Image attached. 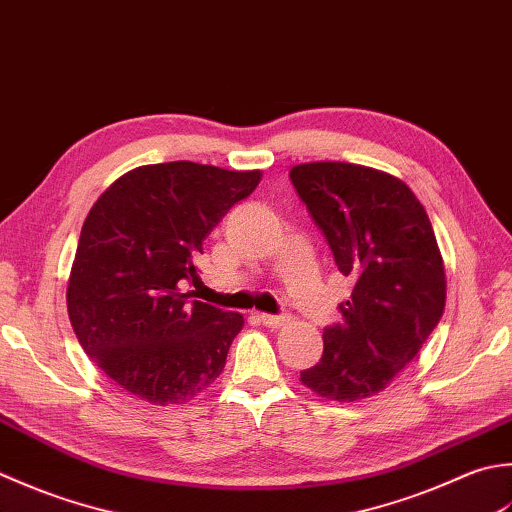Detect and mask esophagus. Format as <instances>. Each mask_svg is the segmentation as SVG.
Segmentation results:
<instances>
[{
  "label": "esophagus",
  "instance_id": "obj_1",
  "mask_svg": "<svg viewBox=\"0 0 512 512\" xmlns=\"http://www.w3.org/2000/svg\"><path fill=\"white\" fill-rule=\"evenodd\" d=\"M258 320L263 322V325L269 327V329H280V327H283L285 322H287L285 316H271V314H260Z\"/></svg>",
  "mask_w": 512,
  "mask_h": 512
}]
</instances>
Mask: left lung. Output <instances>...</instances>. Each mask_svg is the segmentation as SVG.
<instances>
[{
	"label": "left lung",
	"instance_id": "obj_1",
	"mask_svg": "<svg viewBox=\"0 0 512 512\" xmlns=\"http://www.w3.org/2000/svg\"><path fill=\"white\" fill-rule=\"evenodd\" d=\"M322 229L351 298L322 333V358L300 382L325 400L358 402L389 387L444 314L446 271L424 205L398 176L316 161L289 172Z\"/></svg>",
	"mask_w": 512,
	"mask_h": 512
}]
</instances>
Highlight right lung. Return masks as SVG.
Listing matches in <instances>:
<instances>
[{
	"label": "right lung",
	"instance_id": "add662e5",
	"mask_svg": "<svg viewBox=\"0 0 512 512\" xmlns=\"http://www.w3.org/2000/svg\"><path fill=\"white\" fill-rule=\"evenodd\" d=\"M260 170L172 161L119 176L81 227L66 302L88 358L143 402L196 398L223 373L241 314L183 294L201 283L194 258L232 207L256 190Z\"/></svg>",
	"mask_w": 512,
	"mask_h": 512
}]
</instances>
